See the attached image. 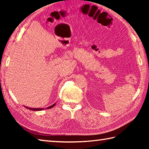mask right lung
Returning a JSON list of instances; mask_svg holds the SVG:
<instances>
[{
	"mask_svg": "<svg viewBox=\"0 0 149 149\" xmlns=\"http://www.w3.org/2000/svg\"><path fill=\"white\" fill-rule=\"evenodd\" d=\"M55 104H56V103H55V104H54L53 105L50 106V107H47V109H50V108H51V107H53L54 106H55ZM27 109H30V110H32V111H41V110H43V108H30V107H27Z\"/></svg>",
	"mask_w": 149,
	"mask_h": 149,
	"instance_id": "obj_1",
	"label": "right lung"
}]
</instances>
